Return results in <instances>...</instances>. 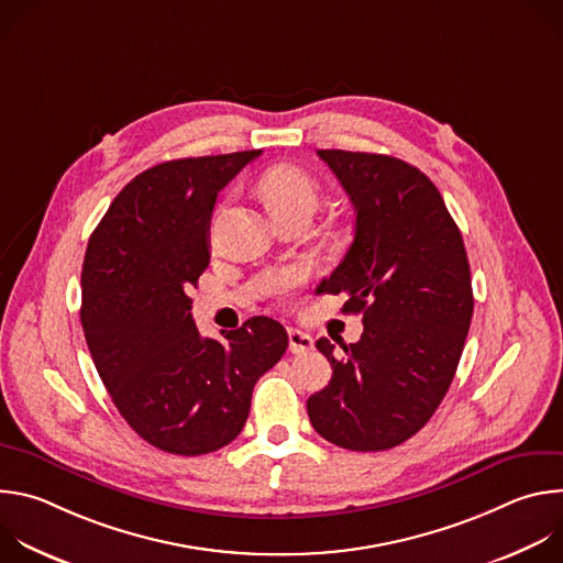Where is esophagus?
Returning <instances> with one entry per match:
<instances>
[{
	"label": "esophagus",
	"instance_id": "1",
	"mask_svg": "<svg viewBox=\"0 0 563 563\" xmlns=\"http://www.w3.org/2000/svg\"><path fill=\"white\" fill-rule=\"evenodd\" d=\"M313 347V339L300 330H289V352L291 354H305Z\"/></svg>",
	"mask_w": 563,
	"mask_h": 563
}]
</instances>
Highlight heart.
<instances>
[{"mask_svg": "<svg viewBox=\"0 0 563 563\" xmlns=\"http://www.w3.org/2000/svg\"><path fill=\"white\" fill-rule=\"evenodd\" d=\"M261 194L274 216L285 211H309L313 213L320 202L318 183L296 165H280L269 169L261 180ZM294 283L289 274L274 280V289H287Z\"/></svg>", "mask_w": 563, "mask_h": 563, "instance_id": "obj_1", "label": "heart"}]
</instances>
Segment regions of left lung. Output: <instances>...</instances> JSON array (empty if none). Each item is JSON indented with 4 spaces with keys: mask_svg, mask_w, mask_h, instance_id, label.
<instances>
[{
    "mask_svg": "<svg viewBox=\"0 0 563 563\" xmlns=\"http://www.w3.org/2000/svg\"><path fill=\"white\" fill-rule=\"evenodd\" d=\"M354 211V240L318 291L363 313L341 354L316 347L332 380L307 398L313 430L339 448L380 452L415 437L443 400L470 330L474 298L463 238L434 183L404 159L320 148Z\"/></svg>",
    "mask_w": 563,
    "mask_h": 563,
    "instance_id": "left-lung-1",
    "label": "left lung"
}]
</instances>
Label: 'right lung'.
I'll use <instances>...</instances> for the list:
<instances>
[{
	"mask_svg": "<svg viewBox=\"0 0 563 563\" xmlns=\"http://www.w3.org/2000/svg\"><path fill=\"white\" fill-rule=\"evenodd\" d=\"M263 151L169 159L135 176L91 233L85 339L124 421L153 448L198 456L243 430L256 380L287 350L274 318L202 339L189 289L209 265L220 189Z\"/></svg>",
	"mask_w": 563,
	"mask_h": 563,
	"instance_id": "obj_1",
	"label": "right lung"
}]
</instances>
